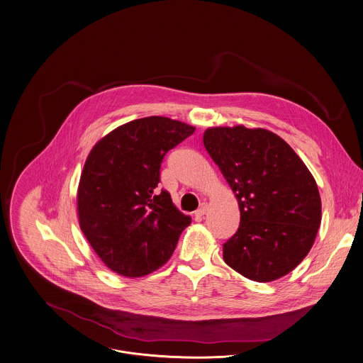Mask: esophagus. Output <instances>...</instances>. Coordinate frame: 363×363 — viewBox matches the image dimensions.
<instances>
[{
	"label": "esophagus",
	"instance_id": "34e87169",
	"mask_svg": "<svg viewBox=\"0 0 363 363\" xmlns=\"http://www.w3.org/2000/svg\"><path fill=\"white\" fill-rule=\"evenodd\" d=\"M206 211H207V203H201V206H199V208L195 211V216L201 217V216L206 214Z\"/></svg>",
	"mask_w": 363,
	"mask_h": 363
}]
</instances>
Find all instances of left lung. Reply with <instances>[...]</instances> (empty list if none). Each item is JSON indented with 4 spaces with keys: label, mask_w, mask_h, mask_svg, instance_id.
I'll use <instances>...</instances> for the list:
<instances>
[{
    "label": "left lung",
    "mask_w": 363,
    "mask_h": 363,
    "mask_svg": "<svg viewBox=\"0 0 363 363\" xmlns=\"http://www.w3.org/2000/svg\"><path fill=\"white\" fill-rule=\"evenodd\" d=\"M203 145L237 196L241 223L223 245L224 262L243 277L274 281L309 253L322 221L316 181L276 133L242 125L208 128Z\"/></svg>",
    "instance_id": "left-lung-1"
}]
</instances>
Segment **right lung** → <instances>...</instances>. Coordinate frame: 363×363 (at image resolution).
<instances>
[{
  "label": "right lung",
  "instance_id": "add662e5",
  "mask_svg": "<svg viewBox=\"0 0 363 363\" xmlns=\"http://www.w3.org/2000/svg\"><path fill=\"white\" fill-rule=\"evenodd\" d=\"M194 132L171 118H140L110 132L89 153L78 188L79 225L113 272L142 277L157 270L191 224L157 186L164 156Z\"/></svg>",
  "mask_w": 363,
  "mask_h": 363
}]
</instances>
